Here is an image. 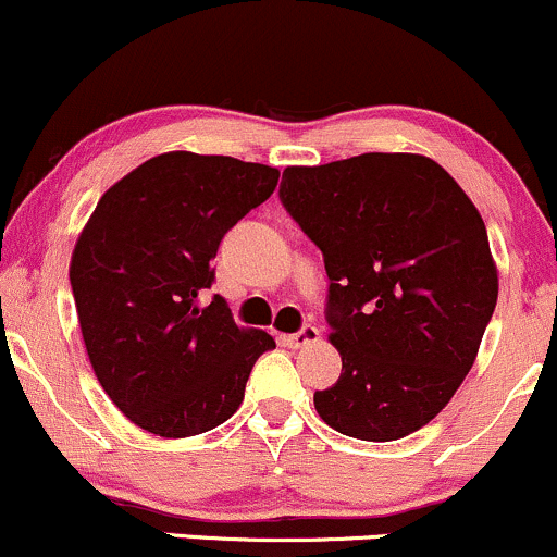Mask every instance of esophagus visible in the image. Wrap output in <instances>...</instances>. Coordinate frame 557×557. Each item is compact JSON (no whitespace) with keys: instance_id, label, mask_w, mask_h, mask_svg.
I'll use <instances>...</instances> for the list:
<instances>
[{"instance_id":"obj_1","label":"esophagus","mask_w":557,"mask_h":557,"mask_svg":"<svg viewBox=\"0 0 557 557\" xmlns=\"http://www.w3.org/2000/svg\"><path fill=\"white\" fill-rule=\"evenodd\" d=\"M284 342L289 344L292 349H302V346H310V344H318L320 342V331L315 329V325H305L302 331L284 336Z\"/></svg>"}]
</instances>
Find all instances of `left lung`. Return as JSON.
Returning a JSON list of instances; mask_svg holds the SVG:
<instances>
[{
    "instance_id": "left-lung-1",
    "label": "left lung",
    "mask_w": 557,
    "mask_h": 557,
    "mask_svg": "<svg viewBox=\"0 0 557 557\" xmlns=\"http://www.w3.org/2000/svg\"><path fill=\"white\" fill-rule=\"evenodd\" d=\"M281 202L320 247L342 377L320 420L398 441L435 420L472 370L498 302V268L469 195L420 153L286 166Z\"/></svg>"
}]
</instances>
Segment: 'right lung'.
<instances>
[{"label":"right lung","mask_w":557,"mask_h":557,"mask_svg":"<svg viewBox=\"0 0 557 557\" xmlns=\"http://www.w3.org/2000/svg\"><path fill=\"white\" fill-rule=\"evenodd\" d=\"M278 185V169L232 156L169 150L124 174L98 200L70 260L85 351L137 428L189 437L226 422L252 364L276 342L239 329L213 297L221 237Z\"/></svg>","instance_id":"right-lung-1"}]
</instances>
